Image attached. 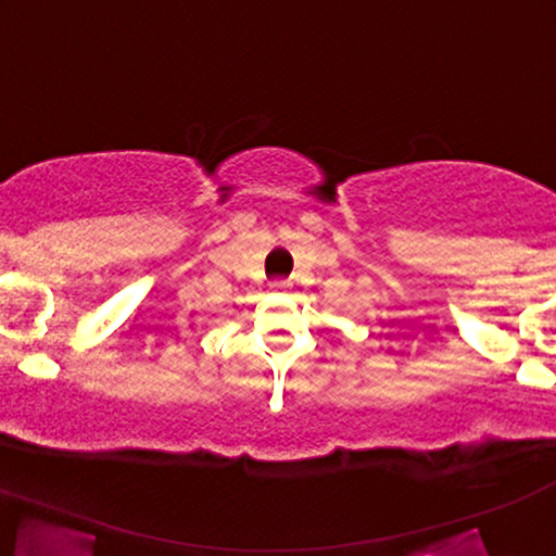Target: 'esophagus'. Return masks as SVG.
<instances>
[{
  "label": "esophagus",
  "mask_w": 556,
  "mask_h": 556,
  "mask_svg": "<svg viewBox=\"0 0 556 556\" xmlns=\"http://www.w3.org/2000/svg\"><path fill=\"white\" fill-rule=\"evenodd\" d=\"M271 287L274 290H282V287H287V279H274Z\"/></svg>",
  "instance_id": "1"
}]
</instances>
